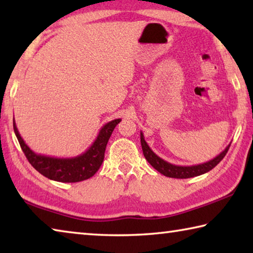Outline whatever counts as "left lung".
I'll return each instance as SVG.
<instances>
[{
	"label": "left lung",
	"mask_w": 253,
	"mask_h": 253,
	"mask_svg": "<svg viewBox=\"0 0 253 253\" xmlns=\"http://www.w3.org/2000/svg\"><path fill=\"white\" fill-rule=\"evenodd\" d=\"M140 144H142L143 148V154L145 158H146L147 162L151 164L154 169L158 170L161 174L165 175L168 177H173V178H190L194 176H199V175H202L204 173H208L209 170L215 168V166L219 164V163L223 160L225 154L228 153L230 145L225 147L223 152H221L216 157H214L213 160L209 161L207 163H203V164H198V165H192V166H179V165H174L170 164V163L166 162L157 156L155 153H154L151 147L148 146L146 140L144 138L143 132L140 131Z\"/></svg>",
	"instance_id": "8db88e82"
}]
</instances>
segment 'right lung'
Masks as SVG:
<instances>
[{
    "mask_svg": "<svg viewBox=\"0 0 253 253\" xmlns=\"http://www.w3.org/2000/svg\"><path fill=\"white\" fill-rule=\"evenodd\" d=\"M122 119H114L105 124L99 130L97 138L84 153L75 157H51L34 153L21 137L13 119V128L20 146L28 161L38 172L52 181L62 183H76L90 178L104 162L107 143L111 134Z\"/></svg>",
    "mask_w": 253,
    "mask_h": 253,
    "instance_id": "right-lung-1",
    "label": "right lung"
}]
</instances>
